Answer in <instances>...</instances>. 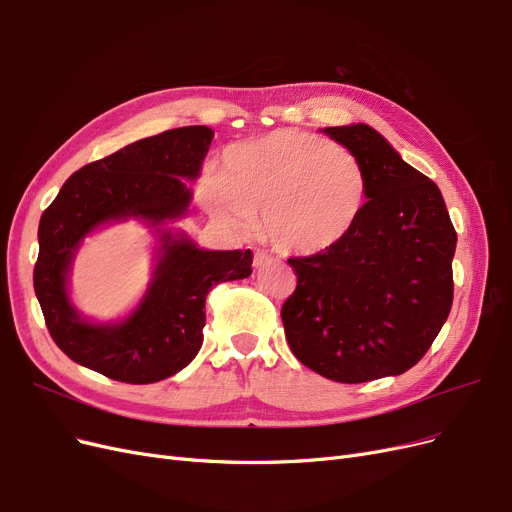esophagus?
<instances>
[{"instance_id": "34e87169", "label": "esophagus", "mask_w": 512, "mask_h": 512, "mask_svg": "<svg viewBox=\"0 0 512 512\" xmlns=\"http://www.w3.org/2000/svg\"><path fill=\"white\" fill-rule=\"evenodd\" d=\"M272 261V257L263 251V249H255V253H253V266L257 268V270H261L263 266H268V263Z\"/></svg>"}]
</instances>
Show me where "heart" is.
<instances>
[{"label":"heart","instance_id":"b5f03b06","mask_svg":"<svg viewBox=\"0 0 512 512\" xmlns=\"http://www.w3.org/2000/svg\"><path fill=\"white\" fill-rule=\"evenodd\" d=\"M367 198V170L350 149L295 128L230 147L223 175L202 185L211 215L244 225L259 213L261 236L295 255H316L342 242Z\"/></svg>","mask_w":512,"mask_h":512}]
</instances>
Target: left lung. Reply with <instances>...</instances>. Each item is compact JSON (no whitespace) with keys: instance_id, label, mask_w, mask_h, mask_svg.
<instances>
[{"instance_id":"obj_1","label":"left lung","mask_w":512,"mask_h":512,"mask_svg":"<svg viewBox=\"0 0 512 512\" xmlns=\"http://www.w3.org/2000/svg\"><path fill=\"white\" fill-rule=\"evenodd\" d=\"M327 135L363 162L367 206L331 249L291 257L280 316L299 363L342 384L401 375L432 346L453 301L456 230L439 187L367 124Z\"/></svg>"}]
</instances>
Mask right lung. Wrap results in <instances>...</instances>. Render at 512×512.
Masks as SVG:
<instances>
[{"label": "right lung", "mask_w": 512, "mask_h": 512, "mask_svg": "<svg viewBox=\"0 0 512 512\" xmlns=\"http://www.w3.org/2000/svg\"><path fill=\"white\" fill-rule=\"evenodd\" d=\"M215 132L183 126L130 143L73 173L40 219L33 289L46 327L71 361L111 380L154 384L194 361L206 323L204 301L219 282L251 276L253 253L204 251L183 234L162 230L187 213ZM130 216L161 234L155 278L138 310L120 324L94 326L71 306L66 276L74 251L99 224Z\"/></svg>", "instance_id": "add662e5"}]
</instances>
